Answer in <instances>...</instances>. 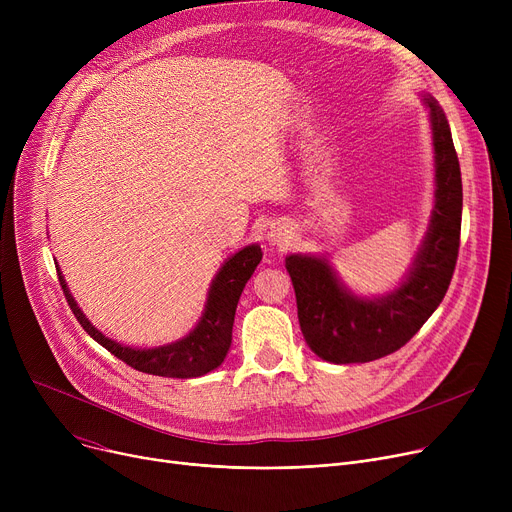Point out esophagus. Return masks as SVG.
Masks as SVG:
<instances>
[{
    "label": "esophagus",
    "instance_id": "esophagus-1",
    "mask_svg": "<svg viewBox=\"0 0 512 512\" xmlns=\"http://www.w3.org/2000/svg\"><path fill=\"white\" fill-rule=\"evenodd\" d=\"M286 236H284V232H282V228H274V230H270V234H267V240L272 242V245H278V242H282Z\"/></svg>",
    "mask_w": 512,
    "mask_h": 512
}]
</instances>
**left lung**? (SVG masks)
<instances>
[{"label": "left lung", "instance_id": "8db88e82", "mask_svg": "<svg viewBox=\"0 0 512 512\" xmlns=\"http://www.w3.org/2000/svg\"><path fill=\"white\" fill-rule=\"evenodd\" d=\"M421 99L432 126L434 209L402 282L378 297H361L342 284L328 255L286 257L305 342L324 361L367 363L398 351L438 309L450 286L461 240V166L444 110L432 95L421 93Z\"/></svg>", "mask_w": 512, "mask_h": 512}]
</instances>
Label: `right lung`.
<instances>
[{"mask_svg": "<svg viewBox=\"0 0 512 512\" xmlns=\"http://www.w3.org/2000/svg\"><path fill=\"white\" fill-rule=\"evenodd\" d=\"M261 257L263 253L259 245H247L234 255H230L209 284L207 301L197 326L176 342L151 348L126 346L99 332L74 301L72 292L60 272V265H56V270L74 317L80 321V326L85 328V332L95 342H99L103 348H107L114 357H118L132 369H139L151 375H161V378L186 380L199 378V375L218 369L224 363L232 344V324L240 292L253 276Z\"/></svg>", "mask_w": 512, "mask_h": 512, "instance_id": "right-lung-1", "label": "right lung"}]
</instances>
